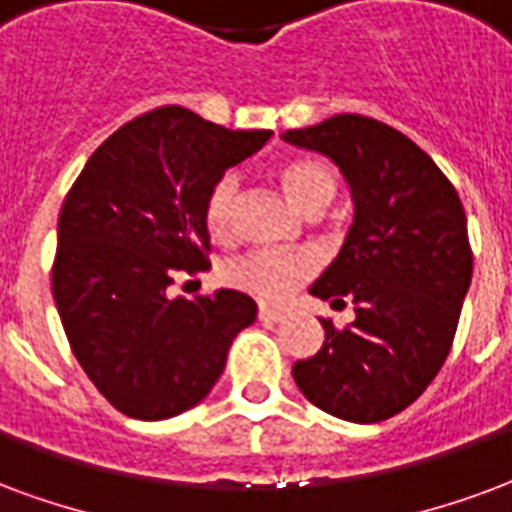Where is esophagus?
Returning <instances> with one entry per match:
<instances>
[{"label":"esophagus","mask_w":512,"mask_h":512,"mask_svg":"<svg viewBox=\"0 0 512 512\" xmlns=\"http://www.w3.org/2000/svg\"><path fill=\"white\" fill-rule=\"evenodd\" d=\"M257 317H260L263 323H279V320H285V312H282V309H271V306H260Z\"/></svg>","instance_id":"1"}]
</instances>
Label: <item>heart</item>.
Returning a JSON list of instances; mask_svg holds the SVG:
<instances>
[{
    "label": "heart",
    "mask_w": 512,
    "mask_h": 512,
    "mask_svg": "<svg viewBox=\"0 0 512 512\" xmlns=\"http://www.w3.org/2000/svg\"><path fill=\"white\" fill-rule=\"evenodd\" d=\"M279 181L285 187L287 198L306 214L323 211L336 195V179H333L331 168L325 162L309 160V157L285 162L279 170ZM236 198V173H222L208 189L206 200H203V222L214 238H227L230 233ZM312 274L314 260L309 255H287V252H268V249H252L244 255L230 257L222 266V282L227 287L252 295L263 304H279Z\"/></svg>",
    "instance_id": "obj_1"
}]
</instances>
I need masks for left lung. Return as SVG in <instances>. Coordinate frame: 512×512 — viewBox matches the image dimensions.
<instances>
[{
    "instance_id": "8db88e82",
    "label": "left lung",
    "mask_w": 512,
    "mask_h": 512,
    "mask_svg": "<svg viewBox=\"0 0 512 512\" xmlns=\"http://www.w3.org/2000/svg\"><path fill=\"white\" fill-rule=\"evenodd\" d=\"M282 138L331 157L352 189L342 252L309 293L350 298L355 320H320L325 342L293 377L306 399L352 423H380L429 388L453 347L472 282L467 214L456 187L404 132L339 113Z\"/></svg>"
}]
</instances>
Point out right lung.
Here are the masks:
<instances>
[{"mask_svg":"<svg viewBox=\"0 0 512 512\" xmlns=\"http://www.w3.org/2000/svg\"><path fill=\"white\" fill-rule=\"evenodd\" d=\"M165 105L94 151L59 211L51 290L70 350L124 415L165 420L208 396L257 304L238 290L170 298L211 268L203 200L271 138Z\"/></svg>","mask_w":512,"mask_h":512,"instance_id":"obj_1","label":"right lung"}]
</instances>
